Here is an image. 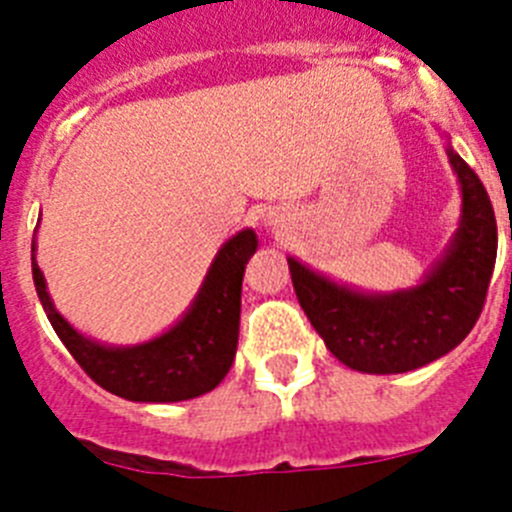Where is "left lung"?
<instances>
[{
  "label": "left lung",
  "mask_w": 512,
  "mask_h": 512,
  "mask_svg": "<svg viewBox=\"0 0 512 512\" xmlns=\"http://www.w3.org/2000/svg\"><path fill=\"white\" fill-rule=\"evenodd\" d=\"M446 153L461 184L459 230L418 287L369 295L287 259L307 320L330 354L356 372L402 374L441 359L469 336L485 307L497 256L495 210L467 161Z\"/></svg>",
  "instance_id": "obj_1"
}]
</instances>
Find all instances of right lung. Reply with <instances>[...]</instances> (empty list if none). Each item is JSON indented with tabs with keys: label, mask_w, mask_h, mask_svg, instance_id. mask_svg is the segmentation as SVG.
<instances>
[{
	"label": "right lung",
	"mask_w": 512,
	"mask_h": 512,
	"mask_svg": "<svg viewBox=\"0 0 512 512\" xmlns=\"http://www.w3.org/2000/svg\"><path fill=\"white\" fill-rule=\"evenodd\" d=\"M259 238L251 228L217 251L200 292L182 320L138 346H104L81 336L53 305L35 261L33 282L53 330L76 364L107 392L133 402H179L215 390L230 372L241 325V287Z\"/></svg>",
	"instance_id": "add662e5"
}]
</instances>
